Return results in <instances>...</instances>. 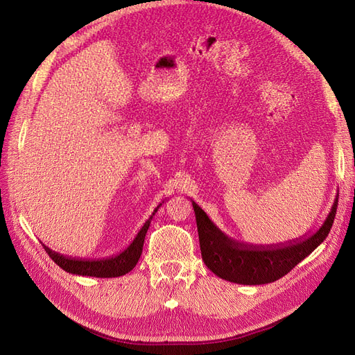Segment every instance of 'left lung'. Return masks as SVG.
<instances>
[{"label": "left lung", "mask_w": 355, "mask_h": 355, "mask_svg": "<svg viewBox=\"0 0 355 355\" xmlns=\"http://www.w3.org/2000/svg\"><path fill=\"white\" fill-rule=\"evenodd\" d=\"M338 196L326 220L315 232L272 245H253L228 237L192 201L202 261L213 274L231 283L256 286L277 282L326 240L336 216Z\"/></svg>", "instance_id": "left-lung-1"}]
</instances>
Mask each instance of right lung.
<instances>
[{
	"instance_id": "right-lung-1",
	"label": "right lung",
	"mask_w": 355,
	"mask_h": 355,
	"mask_svg": "<svg viewBox=\"0 0 355 355\" xmlns=\"http://www.w3.org/2000/svg\"><path fill=\"white\" fill-rule=\"evenodd\" d=\"M163 202H159L155 207L151 216H149V219L144 223V227L136 234L133 241L128 244L123 252L112 254L110 257H102V259H80V257L63 256L58 252L50 250L47 245L44 244L42 245H44V250L49 253L51 259L55 261L62 270H65L69 274L98 277V278H112V277L124 275L133 270L139 261V257H141L146 231L149 228V225H151V220L155 216L157 210L163 206Z\"/></svg>"
}]
</instances>
